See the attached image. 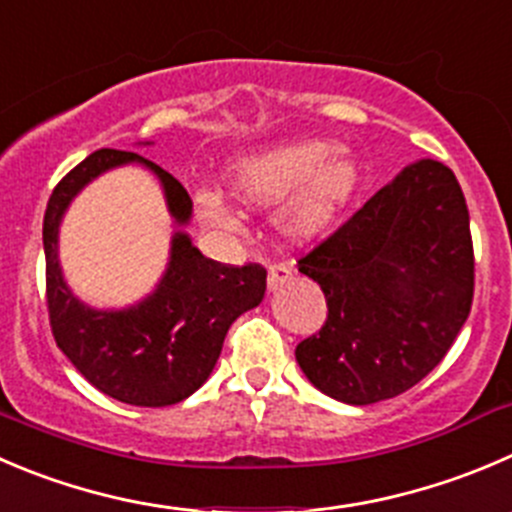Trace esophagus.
Here are the masks:
<instances>
[{
	"label": "esophagus",
	"instance_id": "esophagus-1",
	"mask_svg": "<svg viewBox=\"0 0 512 512\" xmlns=\"http://www.w3.org/2000/svg\"><path fill=\"white\" fill-rule=\"evenodd\" d=\"M290 280H292L290 265H285V262H275V265H270V272H267V287H270V290H277V287H282Z\"/></svg>",
	"mask_w": 512,
	"mask_h": 512
}]
</instances>
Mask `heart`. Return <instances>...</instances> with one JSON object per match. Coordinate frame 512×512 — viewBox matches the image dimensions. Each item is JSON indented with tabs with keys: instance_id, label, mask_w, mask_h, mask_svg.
<instances>
[{
	"instance_id": "b5f03b06",
	"label": "heart",
	"mask_w": 512,
	"mask_h": 512,
	"mask_svg": "<svg viewBox=\"0 0 512 512\" xmlns=\"http://www.w3.org/2000/svg\"><path fill=\"white\" fill-rule=\"evenodd\" d=\"M232 197L247 207H267L288 200L280 210L282 230L295 237L317 235L357 185V167L350 157L335 155L325 140H302L272 147L232 162L225 172ZM197 217L217 232L240 230L235 205L217 190L192 195Z\"/></svg>"
}]
</instances>
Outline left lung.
I'll list each match as a JSON object with an SVG mask.
<instances>
[{
  "mask_svg": "<svg viewBox=\"0 0 512 512\" xmlns=\"http://www.w3.org/2000/svg\"><path fill=\"white\" fill-rule=\"evenodd\" d=\"M327 320L297 345L307 380L347 405L395 398L445 357L473 305L465 195L435 160L405 167L297 260Z\"/></svg>",
  "mask_w": 512,
  "mask_h": 512,
  "instance_id": "1",
  "label": "left lung"
}]
</instances>
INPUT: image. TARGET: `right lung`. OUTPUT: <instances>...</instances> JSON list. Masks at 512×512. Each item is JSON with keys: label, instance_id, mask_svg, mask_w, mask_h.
<instances>
[{"label": "right lung", "instance_id": "obj_1", "mask_svg": "<svg viewBox=\"0 0 512 512\" xmlns=\"http://www.w3.org/2000/svg\"><path fill=\"white\" fill-rule=\"evenodd\" d=\"M140 162L160 177L177 222L190 220L185 187L137 152L97 150L59 180L44 212L47 310L57 347L97 390L140 408H165L190 398L210 377L227 330L262 302L267 270L257 262L210 260L190 237H172V257L160 287L130 310H89L64 285L57 260L59 220L69 200L104 170Z\"/></svg>", "mask_w": 512, "mask_h": 512}]
</instances>
